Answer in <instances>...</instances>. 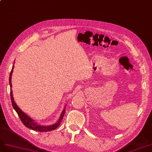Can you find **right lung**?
Instances as JSON below:
<instances>
[{
  "mask_svg": "<svg viewBox=\"0 0 152 152\" xmlns=\"http://www.w3.org/2000/svg\"><path fill=\"white\" fill-rule=\"evenodd\" d=\"M14 66H12V68L11 69L10 75H9V85H10V87H11V102H12V105L14 109L16 110V112H17V114L19 117V119H21V121H22V122L23 123V124L25 126L26 128H29L30 129L36 131H40V132H48L52 130H54L55 129H56L57 127L60 125L61 122H62V120L64 117V115L65 114V111H66V105H65V107L64 108V110H62V113L60 115L59 119L57 121V122L56 123L53 124L52 125H49V126H43L41 124H38L37 122H35V121L31 119L30 117H29L27 114H26L24 112H23L21 109L19 108V107L17 105V104H16V102H14V97H13V95H12V91L11 89L12 87V83H11V77H12V74L13 72V69H14Z\"/></svg>",
  "mask_w": 152,
  "mask_h": 152,
  "instance_id": "obj_1",
  "label": "right lung"
}]
</instances>
